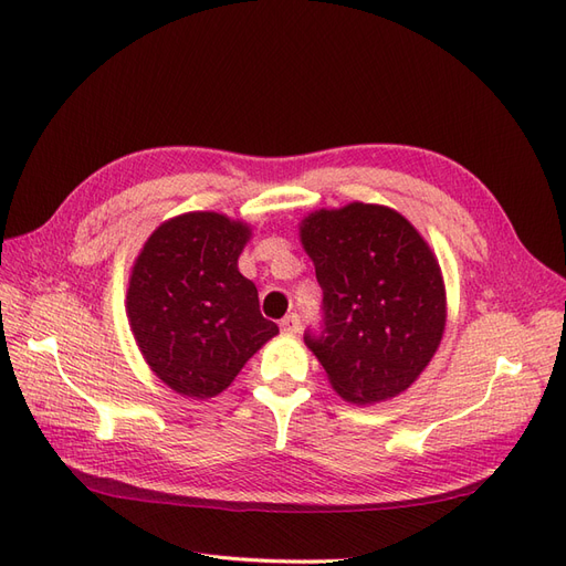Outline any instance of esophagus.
<instances>
[{"mask_svg":"<svg viewBox=\"0 0 566 566\" xmlns=\"http://www.w3.org/2000/svg\"><path fill=\"white\" fill-rule=\"evenodd\" d=\"M281 331L287 335L300 333V316L297 314H287L285 318H281Z\"/></svg>","mask_w":566,"mask_h":566,"instance_id":"esophagus-1","label":"esophagus"}]
</instances>
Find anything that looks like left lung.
Here are the masks:
<instances>
[{"label":"left lung","instance_id":"obj_1","mask_svg":"<svg viewBox=\"0 0 566 566\" xmlns=\"http://www.w3.org/2000/svg\"><path fill=\"white\" fill-rule=\"evenodd\" d=\"M300 235L323 290L306 347L342 399L397 397L430 364L447 323L432 250L399 212L364 202L310 214Z\"/></svg>","mask_w":566,"mask_h":566}]
</instances>
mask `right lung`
<instances>
[{
	"label": "right lung",
	"mask_w": 566,
	"mask_h": 566,
	"mask_svg": "<svg viewBox=\"0 0 566 566\" xmlns=\"http://www.w3.org/2000/svg\"><path fill=\"white\" fill-rule=\"evenodd\" d=\"M250 238L243 221L188 212L165 221L134 264L127 314L144 358L184 397L227 389L279 325L260 312L256 287L238 271Z\"/></svg>",
	"instance_id": "right-lung-1"
}]
</instances>
